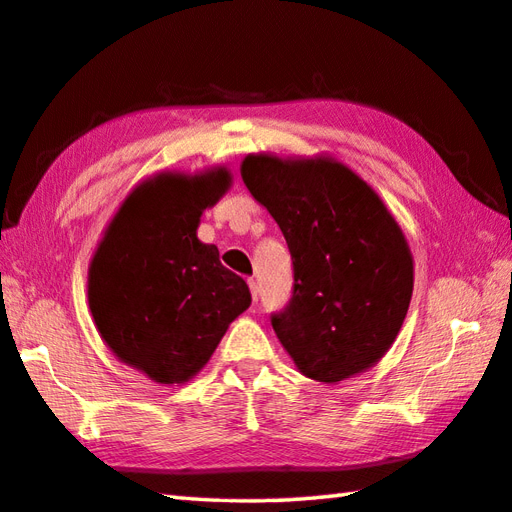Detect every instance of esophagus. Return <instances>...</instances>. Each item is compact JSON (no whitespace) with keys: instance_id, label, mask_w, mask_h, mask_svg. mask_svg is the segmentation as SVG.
I'll return each mask as SVG.
<instances>
[{"instance_id":"34e87169","label":"esophagus","mask_w":512,"mask_h":512,"mask_svg":"<svg viewBox=\"0 0 512 512\" xmlns=\"http://www.w3.org/2000/svg\"><path fill=\"white\" fill-rule=\"evenodd\" d=\"M249 289H252V298L258 300V283L254 278H249Z\"/></svg>"}]
</instances>
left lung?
Returning a JSON list of instances; mask_svg holds the SVG:
<instances>
[{"instance_id":"left-lung-1","label":"left lung","mask_w":512,"mask_h":512,"mask_svg":"<svg viewBox=\"0 0 512 512\" xmlns=\"http://www.w3.org/2000/svg\"><path fill=\"white\" fill-rule=\"evenodd\" d=\"M243 181L283 232L294 289L271 314L302 375L340 382L393 344L413 294V258L380 196L331 159L249 154Z\"/></svg>"}]
</instances>
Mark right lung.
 I'll return each instance as SVG.
<instances>
[{"mask_svg": "<svg viewBox=\"0 0 512 512\" xmlns=\"http://www.w3.org/2000/svg\"><path fill=\"white\" fill-rule=\"evenodd\" d=\"M229 181L227 170H212L159 174L134 187L90 263L88 300L101 338L159 384L201 371L229 322L252 305L216 245L196 238L203 210Z\"/></svg>", "mask_w": 512, "mask_h": 512, "instance_id": "add662e5", "label": "right lung"}]
</instances>
